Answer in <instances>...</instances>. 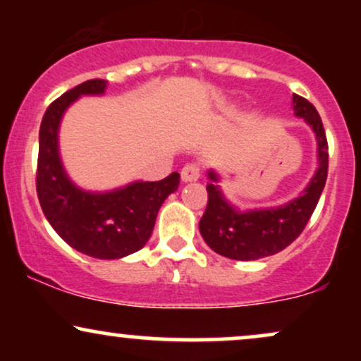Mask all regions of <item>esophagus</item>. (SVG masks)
Masks as SVG:
<instances>
[{
    "label": "esophagus",
    "mask_w": 361,
    "mask_h": 361,
    "mask_svg": "<svg viewBox=\"0 0 361 361\" xmlns=\"http://www.w3.org/2000/svg\"><path fill=\"white\" fill-rule=\"evenodd\" d=\"M200 178V168L197 164H186V166L181 169V181L183 183H190V181H197Z\"/></svg>",
    "instance_id": "obj_1"
}]
</instances>
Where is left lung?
I'll return each instance as SVG.
<instances>
[{
	"instance_id": "obj_1",
	"label": "left lung",
	"mask_w": 361,
	"mask_h": 361,
	"mask_svg": "<svg viewBox=\"0 0 361 361\" xmlns=\"http://www.w3.org/2000/svg\"><path fill=\"white\" fill-rule=\"evenodd\" d=\"M292 110L312 130L316 139L317 168L299 197L281 205L239 209L222 192V178L214 168L207 169L209 204L198 229L210 250L229 259L251 261L276 255L304 231L324 190L327 178V140L321 117L312 103L292 94Z\"/></svg>"
}]
</instances>
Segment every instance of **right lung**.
<instances>
[{
  "mask_svg": "<svg viewBox=\"0 0 361 361\" xmlns=\"http://www.w3.org/2000/svg\"><path fill=\"white\" fill-rule=\"evenodd\" d=\"M105 80H90L66 91L45 111L39 132L37 195L45 219L69 246L98 259H120L146 246L161 205L180 185V173L159 181L135 180L105 192L78 186L59 151L64 114L81 97H103Z\"/></svg>",
  "mask_w": 361,
  "mask_h": 361,
  "instance_id": "add662e5",
  "label": "right lung"
}]
</instances>
